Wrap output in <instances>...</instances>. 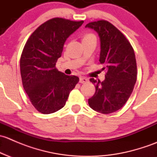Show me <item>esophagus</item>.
I'll list each match as a JSON object with an SVG mask.
<instances>
[{
  "instance_id": "obj_1",
  "label": "esophagus",
  "mask_w": 157,
  "mask_h": 157,
  "mask_svg": "<svg viewBox=\"0 0 157 157\" xmlns=\"http://www.w3.org/2000/svg\"><path fill=\"white\" fill-rule=\"evenodd\" d=\"M88 81V79L85 77H80V83H86Z\"/></svg>"
}]
</instances>
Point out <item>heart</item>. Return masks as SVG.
Instances as JSON below:
<instances>
[{
  "instance_id": "obj_1",
  "label": "heart",
  "mask_w": 157,
  "mask_h": 157,
  "mask_svg": "<svg viewBox=\"0 0 157 157\" xmlns=\"http://www.w3.org/2000/svg\"><path fill=\"white\" fill-rule=\"evenodd\" d=\"M90 37H94V36L91 34H87V35H86L84 37H83V39H87V38H90Z\"/></svg>"
}]
</instances>
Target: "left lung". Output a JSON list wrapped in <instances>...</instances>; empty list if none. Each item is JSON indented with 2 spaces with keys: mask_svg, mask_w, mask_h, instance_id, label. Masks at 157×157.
<instances>
[{
  "mask_svg": "<svg viewBox=\"0 0 157 157\" xmlns=\"http://www.w3.org/2000/svg\"><path fill=\"white\" fill-rule=\"evenodd\" d=\"M97 33L100 40L99 62L106 71L102 82L93 78L96 93L88 103L102 114L122 108L132 93L137 80V63L132 46L125 36L105 20L92 22L85 26Z\"/></svg>",
  "mask_w": 157,
  "mask_h": 157,
  "instance_id": "obj_1",
  "label": "left lung"
}]
</instances>
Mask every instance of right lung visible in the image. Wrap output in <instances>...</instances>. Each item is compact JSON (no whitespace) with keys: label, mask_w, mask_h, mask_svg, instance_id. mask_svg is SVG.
I'll use <instances>...</instances> for the list:
<instances>
[{"label":"right lung","mask_w":157,"mask_h":157,"mask_svg":"<svg viewBox=\"0 0 157 157\" xmlns=\"http://www.w3.org/2000/svg\"><path fill=\"white\" fill-rule=\"evenodd\" d=\"M83 21L53 18L39 26L26 42L20 58L23 88L39 112L51 114L65 105L77 76H67L55 68L67 38Z\"/></svg>","instance_id":"obj_1"}]
</instances>
